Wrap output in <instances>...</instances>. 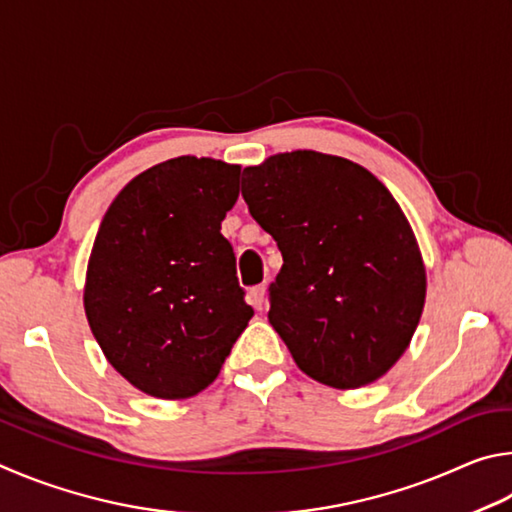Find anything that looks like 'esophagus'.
Wrapping results in <instances>:
<instances>
[{
    "label": "esophagus",
    "mask_w": 512,
    "mask_h": 512,
    "mask_svg": "<svg viewBox=\"0 0 512 512\" xmlns=\"http://www.w3.org/2000/svg\"><path fill=\"white\" fill-rule=\"evenodd\" d=\"M247 299L256 310H263V306H265V288H263V285H256V288H251L249 294H247Z\"/></svg>",
    "instance_id": "esophagus-1"
}]
</instances>
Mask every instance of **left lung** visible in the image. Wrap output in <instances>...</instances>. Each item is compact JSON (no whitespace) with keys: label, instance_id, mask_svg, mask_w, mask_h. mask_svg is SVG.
Returning <instances> with one entry per match:
<instances>
[{"label":"left lung","instance_id":"8db88e82","mask_svg":"<svg viewBox=\"0 0 512 512\" xmlns=\"http://www.w3.org/2000/svg\"><path fill=\"white\" fill-rule=\"evenodd\" d=\"M242 197L281 249L267 317L299 369L335 389L382 378L407 351L427 292L389 188L344 157L294 150L242 170Z\"/></svg>","mask_w":512,"mask_h":512}]
</instances>
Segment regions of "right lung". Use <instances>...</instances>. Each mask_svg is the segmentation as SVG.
Here are the masks:
<instances>
[{
	"mask_svg": "<svg viewBox=\"0 0 512 512\" xmlns=\"http://www.w3.org/2000/svg\"><path fill=\"white\" fill-rule=\"evenodd\" d=\"M238 179L220 159H168L125 184L98 227L85 315L107 362L148 396L209 387L254 317L220 233Z\"/></svg>",
	"mask_w": 512,
	"mask_h": 512,
	"instance_id": "1",
	"label": "right lung"
}]
</instances>
